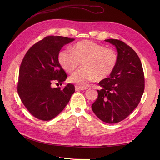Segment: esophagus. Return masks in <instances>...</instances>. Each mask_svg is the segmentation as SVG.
Wrapping results in <instances>:
<instances>
[{"label": "esophagus", "mask_w": 160, "mask_h": 160, "mask_svg": "<svg viewBox=\"0 0 160 160\" xmlns=\"http://www.w3.org/2000/svg\"><path fill=\"white\" fill-rule=\"evenodd\" d=\"M88 88L86 87H83V86H75V89L76 91H79V90H86Z\"/></svg>", "instance_id": "34e87169"}]
</instances>
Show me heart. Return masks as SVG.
<instances>
[{
    "label": "heart",
    "mask_w": 160,
    "mask_h": 160,
    "mask_svg": "<svg viewBox=\"0 0 160 160\" xmlns=\"http://www.w3.org/2000/svg\"><path fill=\"white\" fill-rule=\"evenodd\" d=\"M58 62L67 72L72 73L82 63L83 69L72 74L69 78L71 83L85 86L96 79H106L115 70L118 63L115 50L106 48L90 40L78 42L71 49L65 48L59 52Z\"/></svg>",
    "instance_id": "b5f03b06"
}]
</instances>
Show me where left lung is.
<instances>
[{"instance_id": "8db88e82", "label": "left lung", "mask_w": 160, "mask_h": 160, "mask_svg": "<svg viewBox=\"0 0 160 160\" xmlns=\"http://www.w3.org/2000/svg\"><path fill=\"white\" fill-rule=\"evenodd\" d=\"M105 41L115 46L118 63L110 77L98 83L102 89L97 90V99L91 108L100 120L115 124L125 119L138 106L145 89V77L134 50L121 40Z\"/></svg>"}]
</instances>
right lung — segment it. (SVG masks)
<instances>
[{"label":"right lung","mask_w":160,"mask_h":160,"mask_svg":"<svg viewBox=\"0 0 160 160\" xmlns=\"http://www.w3.org/2000/svg\"><path fill=\"white\" fill-rule=\"evenodd\" d=\"M74 39L50 36L32 45L24 55L17 89L24 106L36 118L50 121L60 113L74 93V86L62 85L67 75L58 62L61 48Z\"/></svg>","instance_id":"obj_1"}]
</instances>
